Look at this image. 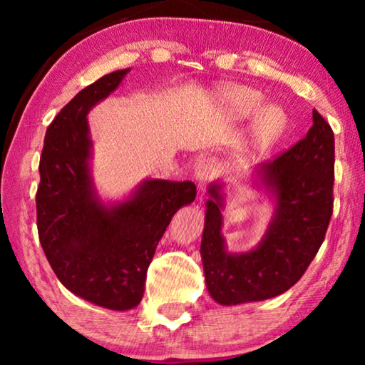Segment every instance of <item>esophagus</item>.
<instances>
[{"label":"esophagus","mask_w":365,"mask_h":365,"mask_svg":"<svg viewBox=\"0 0 365 365\" xmlns=\"http://www.w3.org/2000/svg\"><path fill=\"white\" fill-rule=\"evenodd\" d=\"M217 169H219V166H217L216 159L204 158L197 163V166H196V178L199 179V182H209L217 174Z\"/></svg>","instance_id":"34e87169"}]
</instances>
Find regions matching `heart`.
I'll list each match as a JSON object with an SVG mask.
<instances>
[{"instance_id": "heart-1", "label": "heart", "mask_w": 365, "mask_h": 365, "mask_svg": "<svg viewBox=\"0 0 365 365\" xmlns=\"http://www.w3.org/2000/svg\"><path fill=\"white\" fill-rule=\"evenodd\" d=\"M224 103L229 111L237 118H247L256 114L264 104V96L256 89L236 86L224 91ZM287 119L279 108H264L257 114L256 123L252 126V139L257 146H266L279 138L286 128Z\"/></svg>"}]
</instances>
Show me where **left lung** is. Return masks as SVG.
Masks as SVG:
<instances>
[{"label":"left lung","instance_id":"obj_1","mask_svg":"<svg viewBox=\"0 0 365 365\" xmlns=\"http://www.w3.org/2000/svg\"><path fill=\"white\" fill-rule=\"evenodd\" d=\"M306 138L259 168L276 196V214L256 249L227 254L221 236V186L209 187L201 256L207 291L222 306L264 301L291 289L326 237L334 209V133L312 111Z\"/></svg>","mask_w":365,"mask_h":365}]
</instances>
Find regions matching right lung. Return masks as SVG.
I'll use <instances>...</instances> for the list:
<instances>
[{"instance_id": "obj_1", "label": "right lung", "mask_w": 365, "mask_h": 365, "mask_svg": "<svg viewBox=\"0 0 365 365\" xmlns=\"http://www.w3.org/2000/svg\"><path fill=\"white\" fill-rule=\"evenodd\" d=\"M129 69L84 88L46 129L36 191L38 236L66 289L113 311L141 302L149 264L179 207L196 199V184L151 179L129 201L104 207L88 174L91 141L86 114L113 93Z\"/></svg>"}]
</instances>
